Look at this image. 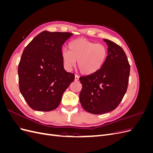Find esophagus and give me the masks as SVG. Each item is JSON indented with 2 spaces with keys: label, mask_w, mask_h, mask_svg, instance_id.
I'll return each mask as SVG.
<instances>
[{
  "label": "esophagus",
  "mask_w": 153,
  "mask_h": 153,
  "mask_svg": "<svg viewBox=\"0 0 153 153\" xmlns=\"http://www.w3.org/2000/svg\"><path fill=\"white\" fill-rule=\"evenodd\" d=\"M75 81H78V80H79V76H78V75H75Z\"/></svg>",
  "instance_id": "1"
}]
</instances>
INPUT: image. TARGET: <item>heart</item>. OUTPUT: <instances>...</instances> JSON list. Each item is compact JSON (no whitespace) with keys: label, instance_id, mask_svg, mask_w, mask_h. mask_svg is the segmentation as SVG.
Instances as JSON below:
<instances>
[{"label":"heart","instance_id":"heart-1","mask_svg":"<svg viewBox=\"0 0 153 153\" xmlns=\"http://www.w3.org/2000/svg\"><path fill=\"white\" fill-rule=\"evenodd\" d=\"M69 51L64 50L62 58L68 69L73 68L77 61V68L82 74L91 75L103 66L107 56V48L103 44H96L84 38L71 41Z\"/></svg>","mask_w":153,"mask_h":153}]
</instances>
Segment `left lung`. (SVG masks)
<instances>
[{
  "mask_svg": "<svg viewBox=\"0 0 153 153\" xmlns=\"http://www.w3.org/2000/svg\"><path fill=\"white\" fill-rule=\"evenodd\" d=\"M103 40L108 45V55L103 66L93 74L80 78V103L93 114H105L117 108L127 91L130 71L123 49L112 41Z\"/></svg>",
  "mask_w": 153,
  "mask_h": 153,
  "instance_id": "left-lung-1",
  "label": "left lung"
}]
</instances>
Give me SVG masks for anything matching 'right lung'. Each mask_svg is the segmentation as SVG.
I'll return each instance as SVG.
<instances>
[{
    "label": "right lung",
    "instance_id": "right-lung-1",
    "mask_svg": "<svg viewBox=\"0 0 153 153\" xmlns=\"http://www.w3.org/2000/svg\"><path fill=\"white\" fill-rule=\"evenodd\" d=\"M73 34L41 32L27 46L18 65L19 87L31 108L49 112L58 107L62 94L75 80L64 68L62 47Z\"/></svg>",
    "mask_w": 153,
    "mask_h": 153
}]
</instances>
